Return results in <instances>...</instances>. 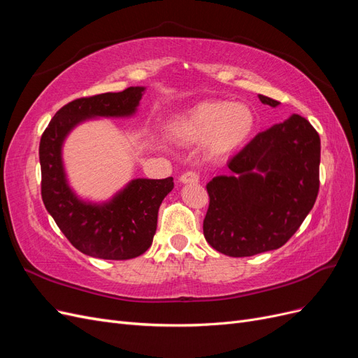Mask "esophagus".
<instances>
[{"instance_id":"obj_1","label":"esophagus","mask_w":358,"mask_h":358,"mask_svg":"<svg viewBox=\"0 0 358 358\" xmlns=\"http://www.w3.org/2000/svg\"><path fill=\"white\" fill-rule=\"evenodd\" d=\"M179 180L182 182V183H197L199 180H200V176L197 175L196 171H185V173H182L180 175V178H179Z\"/></svg>"}]
</instances>
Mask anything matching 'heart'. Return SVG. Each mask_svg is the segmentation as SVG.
<instances>
[{"mask_svg": "<svg viewBox=\"0 0 358 358\" xmlns=\"http://www.w3.org/2000/svg\"><path fill=\"white\" fill-rule=\"evenodd\" d=\"M255 115L243 103L201 101L178 115L167 127L169 136L182 145L206 143L210 155L230 154L251 137Z\"/></svg>", "mask_w": 358, "mask_h": 358, "instance_id": "obj_1", "label": "heart"}]
</instances>
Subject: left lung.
<instances>
[{"label": "left lung", "mask_w": 358, "mask_h": 358, "mask_svg": "<svg viewBox=\"0 0 358 358\" xmlns=\"http://www.w3.org/2000/svg\"><path fill=\"white\" fill-rule=\"evenodd\" d=\"M258 99L279 106L266 95ZM320 157V136L300 115L258 133L229 161L230 171L206 185L209 209L203 233L208 243L230 257L285 245L315 204Z\"/></svg>", "instance_id": "obj_1"}]
</instances>
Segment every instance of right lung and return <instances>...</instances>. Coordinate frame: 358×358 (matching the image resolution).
<instances>
[{
  "label": "right lung",
  "mask_w": 358,
  "mask_h": 358,
  "mask_svg": "<svg viewBox=\"0 0 358 358\" xmlns=\"http://www.w3.org/2000/svg\"><path fill=\"white\" fill-rule=\"evenodd\" d=\"M143 92V86H129L122 92L74 100L55 113L40 140L43 203L70 243L90 257L129 259L146 252L157 231L159 206L175 183L173 178L134 179L110 201H83L69 187L62 143L86 119L134 115Z\"/></svg>",
  "instance_id": "obj_1"
}]
</instances>
